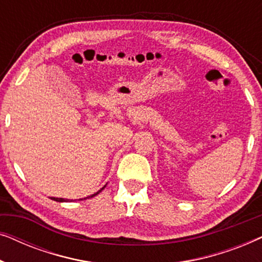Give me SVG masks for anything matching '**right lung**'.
<instances>
[{
    "label": "right lung",
    "instance_id": "right-lung-1",
    "mask_svg": "<svg viewBox=\"0 0 262 262\" xmlns=\"http://www.w3.org/2000/svg\"><path fill=\"white\" fill-rule=\"evenodd\" d=\"M106 187V185L105 186H103V187L101 188V189H100V191H98V192H96V193H94V194H92V195H89V196H87V198H93V196H95L96 194H99V193L100 192H101L102 191V189L103 188H105ZM87 198H84V199H87ZM51 199L52 200H55V202H59V203H64V202H71V200H68V199H63V198H55V196H51ZM80 200H82V199H80Z\"/></svg>",
    "mask_w": 262,
    "mask_h": 262
}]
</instances>
